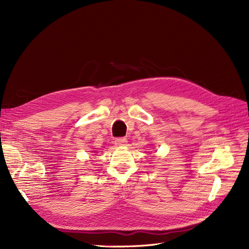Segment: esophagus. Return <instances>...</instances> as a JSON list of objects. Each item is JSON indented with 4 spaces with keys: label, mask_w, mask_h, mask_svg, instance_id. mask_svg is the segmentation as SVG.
<instances>
[{
    "label": "esophagus",
    "mask_w": 249,
    "mask_h": 249,
    "mask_svg": "<svg viewBox=\"0 0 249 249\" xmlns=\"http://www.w3.org/2000/svg\"><path fill=\"white\" fill-rule=\"evenodd\" d=\"M126 142H127V141H126L125 138H117V139H115V144L118 145V146L125 145Z\"/></svg>",
    "instance_id": "1"
}]
</instances>
